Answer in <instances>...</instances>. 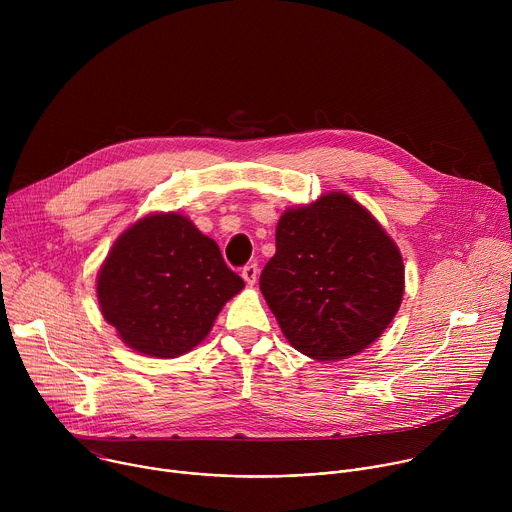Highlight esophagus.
<instances>
[{
    "mask_svg": "<svg viewBox=\"0 0 512 512\" xmlns=\"http://www.w3.org/2000/svg\"><path fill=\"white\" fill-rule=\"evenodd\" d=\"M241 275H243V279L247 281V285H255V283H257V277H259V267H257V263L245 265L243 271H241Z\"/></svg>",
    "mask_w": 512,
    "mask_h": 512,
    "instance_id": "34e87169",
    "label": "esophagus"
}]
</instances>
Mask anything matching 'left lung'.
Here are the masks:
<instances>
[{"instance_id": "8db88e82", "label": "left lung", "mask_w": 512, "mask_h": 512, "mask_svg": "<svg viewBox=\"0 0 512 512\" xmlns=\"http://www.w3.org/2000/svg\"><path fill=\"white\" fill-rule=\"evenodd\" d=\"M259 287L287 342L334 362L371 346L393 322L405 267L367 208L346 192H326L283 210Z\"/></svg>"}]
</instances>
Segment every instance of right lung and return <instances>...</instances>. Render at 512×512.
<instances>
[{"mask_svg":"<svg viewBox=\"0 0 512 512\" xmlns=\"http://www.w3.org/2000/svg\"><path fill=\"white\" fill-rule=\"evenodd\" d=\"M245 287L186 214L150 212L129 225L97 273L101 314L131 350L178 358L212 330Z\"/></svg>","mask_w":512,"mask_h":512,"instance_id":"right-lung-1","label":"right lung"}]
</instances>
